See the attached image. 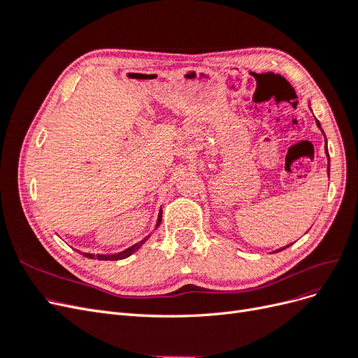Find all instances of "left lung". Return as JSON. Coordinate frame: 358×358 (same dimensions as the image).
Here are the masks:
<instances>
[{
    "label": "left lung",
    "instance_id": "obj_1",
    "mask_svg": "<svg viewBox=\"0 0 358 358\" xmlns=\"http://www.w3.org/2000/svg\"><path fill=\"white\" fill-rule=\"evenodd\" d=\"M317 125L321 128V125H320V122L317 121ZM321 131H322V129H321ZM324 134V133H322ZM326 154H327V159H329V169H327V171H329V176H330V157H329V150H327V138H326ZM289 245H287V246H284V248H280V249H276V251L275 252H279V251H282V249H285V248H288Z\"/></svg>",
    "mask_w": 358,
    "mask_h": 358
}]
</instances>
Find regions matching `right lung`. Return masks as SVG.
<instances>
[{
  "label": "right lung",
  "instance_id": "add662e5",
  "mask_svg": "<svg viewBox=\"0 0 358 358\" xmlns=\"http://www.w3.org/2000/svg\"><path fill=\"white\" fill-rule=\"evenodd\" d=\"M161 220H162V210H159V213H158V220H157V225H155V229H158L159 227V224H161ZM150 237V234L149 236H146L143 241H140L138 243H136V245H133V246H129V248H127L125 251H122V252H117V254H110V255H103V254H99V255H94V254H83L86 258H96V259H109V262H116V259H124V258H127V257H129L131 254H134L137 249L142 246L148 239Z\"/></svg>",
  "mask_w": 358,
  "mask_h": 358
}]
</instances>
